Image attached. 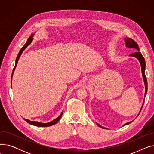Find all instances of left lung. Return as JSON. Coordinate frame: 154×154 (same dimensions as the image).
Here are the masks:
<instances>
[{
  "label": "left lung",
  "mask_w": 154,
  "mask_h": 154,
  "mask_svg": "<svg viewBox=\"0 0 154 154\" xmlns=\"http://www.w3.org/2000/svg\"><path fill=\"white\" fill-rule=\"evenodd\" d=\"M125 40V42L126 44V47H128V48H135V49H136V52L133 53V54H131L129 56H132V57H134L137 58V59L139 60L140 63V66H141V69H142V77H143V81H144V84H145V95H144V100H145V96H146V94H147V78H146V76H145V59H144V57L142 56V54L140 52V50H139V46H138V44H137V43L134 41V40H132V38H130L128 37H127V38H124ZM143 103H144V100H143V104L142 106V107L140 110V112L139 113L138 116L139 115L140 112L142 109V107L143 106ZM132 122V121H131V122H127L126 124H125L124 125H126L127 124H131V122ZM97 125L101 128H106L105 127L100 125L99 124L97 123Z\"/></svg>",
  "instance_id": "8db88e82"
}]
</instances>
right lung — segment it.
<instances>
[{
    "label": "right lung",
    "instance_id": "right-lung-1",
    "mask_svg": "<svg viewBox=\"0 0 154 154\" xmlns=\"http://www.w3.org/2000/svg\"><path fill=\"white\" fill-rule=\"evenodd\" d=\"M33 36H34V34H32L29 37L27 42L25 44V45H24L21 48V49H20V51H19V54H18V55H17V58H16V60H15V67H14V69H13L12 76H11V84H12V77H13V74H14V71H15V69L16 66H17V63H18V60H19V58H20V57L21 54H22V52H23V51L25 50L26 48H27V47L32 42V40H33V38H32V37H33ZM62 114H63V112L61 113V114H60L57 118H56L55 119H54V120H53L52 121H51V122H48V123H41V122H36V121H30V120H28V119H24V120H26L27 123H29V124H31V125H35V126H38V127H48V126L53 125L55 124L60 119V118H61V117H62Z\"/></svg>",
    "mask_w": 154,
    "mask_h": 154
}]
</instances>
